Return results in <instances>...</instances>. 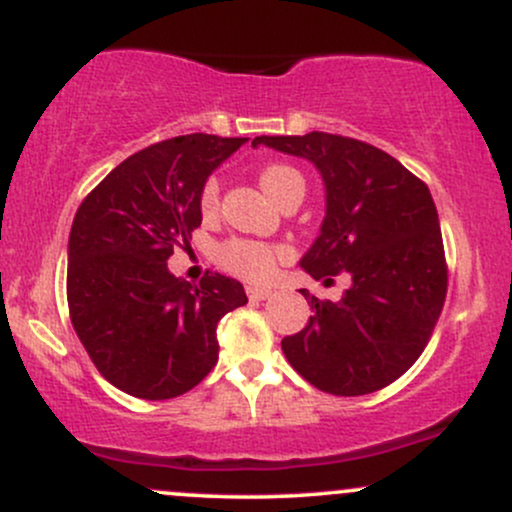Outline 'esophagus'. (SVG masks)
<instances>
[{
  "mask_svg": "<svg viewBox=\"0 0 512 512\" xmlns=\"http://www.w3.org/2000/svg\"><path fill=\"white\" fill-rule=\"evenodd\" d=\"M272 289H264V286H248V296L252 301H267V298H272Z\"/></svg>",
  "mask_w": 512,
  "mask_h": 512,
  "instance_id": "obj_1",
  "label": "esophagus"
}]
</instances>
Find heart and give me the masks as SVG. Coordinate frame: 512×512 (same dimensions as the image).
Here are the masks:
<instances>
[{
  "label": "heart",
  "instance_id": "obj_1",
  "mask_svg": "<svg viewBox=\"0 0 512 512\" xmlns=\"http://www.w3.org/2000/svg\"><path fill=\"white\" fill-rule=\"evenodd\" d=\"M260 185L269 197L276 199L286 187L303 185V178L296 168L284 166V163H272V166L262 168ZM216 204H219V180L209 178L204 182L202 195H199V207H202V211H214ZM281 252L284 250L262 243V240L231 238L216 248V262L226 272L243 276L248 281H264L272 276Z\"/></svg>",
  "mask_w": 512,
  "mask_h": 512
}]
</instances>
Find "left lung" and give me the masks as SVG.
I'll use <instances>...</instances> for the list:
<instances>
[{
	"label": "left lung",
	"instance_id": "8db88e82",
	"mask_svg": "<svg viewBox=\"0 0 512 512\" xmlns=\"http://www.w3.org/2000/svg\"><path fill=\"white\" fill-rule=\"evenodd\" d=\"M260 144L308 158L325 182V219L301 267L325 284L337 274L351 279L334 303L303 289L313 315L281 349L317 390H383L421 356L448 291L431 192L397 158L358 139L310 132L252 139Z\"/></svg>",
	"mask_w": 512,
	"mask_h": 512
}]
</instances>
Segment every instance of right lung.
<instances>
[{
    "mask_svg": "<svg viewBox=\"0 0 512 512\" xmlns=\"http://www.w3.org/2000/svg\"><path fill=\"white\" fill-rule=\"evenodd\" d=\"M245 137L185 134L137 151L105 175L69 233V317L117 390L170 399L202 383L219 358L216 325L248 303L219 272L199 284L168 272L173 248L202 223L204 182Z\"/></svg>",
    "mask_w": 512,
    "mask_h": 512,
    "instance_id": "1",
    "label": "right lung"
}]
</instances>
